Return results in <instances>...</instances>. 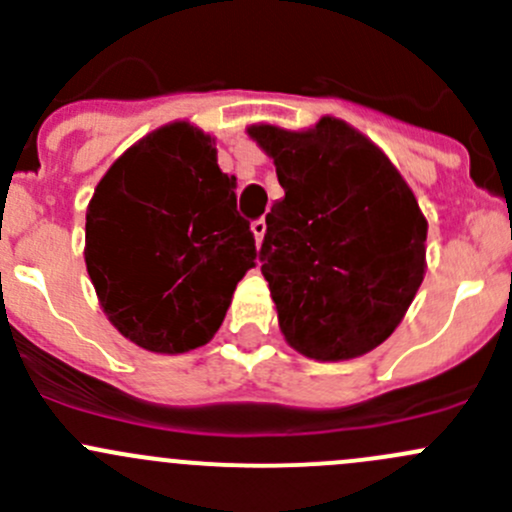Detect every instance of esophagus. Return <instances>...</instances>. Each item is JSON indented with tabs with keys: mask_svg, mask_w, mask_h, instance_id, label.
<instances>
[{
	"mask_svg": "<svg viewBox=\"0 0 512 512\" xmlns=\"http://www.w3.org/2000/svg\"><path fill=\"white\" fill-rule=\"evenodd\" d=\"M252 232H255V242L257 245H262V240H265V232H267V223L265 220H255V223H252Z\"/></svg>",
	"mask_w": 512,
	"mask_h": 512,
	"instance_id": "34e87169",
	"label": "esophagus"
}]
</instances>
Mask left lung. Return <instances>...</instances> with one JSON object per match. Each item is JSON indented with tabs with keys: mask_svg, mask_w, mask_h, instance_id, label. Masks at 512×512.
I'll list each match as a JSON object with an SVG mask.
<instances>
[{
	"mask_svg": "<svg viewBox=\"0 0 512 512\" xmlns=\"http://www.w3.org/2000/svg\"><path fill=\"white\" fill-rule=\"evenodd\" d=\"M285 198L260 247L289 347L354 359L391 337L426 270V218L391 160L339 118L304 133L252 126Z\"/></svg>",
	"mask_w": 512,
	"mask_h": 512,
	"instance_id": "1",
	"label": "left lung"
}]
</instances>
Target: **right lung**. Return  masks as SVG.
<instances>
[{"mask_svg": "<svg viewBox=\"0 0 512 512\" xmlns=\"http://www.w3.org/2000/svg\"><path fill=\"white\" fill-rule=\"evenodd\" d=\"M213 138L178 121L108 168L86 210V270L113 327L138 347L183 354L223 324L255 237Z\"/></svg>", "mask_w": 512, "mask_h": 512, "instance_id": "obj_1", "label": "right lung"}]
</instances>
